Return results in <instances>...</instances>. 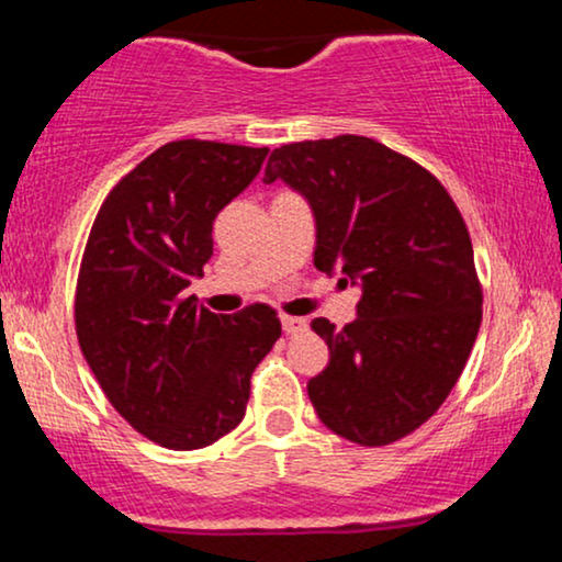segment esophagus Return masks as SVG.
I'll return each mask as SVG.
<instances>
[{
  "mask_svg": "<svg viewBox=\"0 0 562 562\" xmlns=\"http://www.w3.org/2000/svg\"><path fill=\"white\" fill-rule=\"evenodd\" d=\"M280 322H282V330H285L288 335L306 333V327H308L306 319H303V317H290V314H282Z\"/></svg>",
  "mask_w": 562,
  "mask_h": 562,
  "instance_id": "1",
  "label": "esophagus"
}]
</instances>
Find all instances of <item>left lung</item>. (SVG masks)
<instances>
[{
	"instance_id": "8db88e82",
	"label": "left lung",
	"mask_w": 562,
	"mask_h": 562,
	"mask_svg": "<svg viewBox=\"0 0 562 562\" xmlns=\"http://www.w3.org/2000/svg\"><path fill=\"white\" fill-rule=\"evenodd\" d=\"M274 179L312 203L314 267L362 285L344 330L312 322L330 364L308 380V398L348 441H398L447 402L479 335L483 290L465 218L428 169L359 134L277 147L263 182Z\"/></svg>"
}]
</instances>
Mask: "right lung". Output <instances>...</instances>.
I'll return each mask as SVG.
<instances>
[{
	"mask_svg": "<svg viewBox=\"0 0 562 562\" xmlns=\"http://www.w3.org/2000/svg\"><path fill=\"white\" fill-rule=\"evenodd\" d=\"M267 147L177 139L108 192L76 280V338L108 402L142 436L190 451L245 417L250 375L282 335L267 303L214 314L187 295L214 254V218Z\"/></svg>",
	"mask_w": 562,
	"mask_h": 562,
	"instance_id": "1",
	"label": "right lung"
}]
</instances>
